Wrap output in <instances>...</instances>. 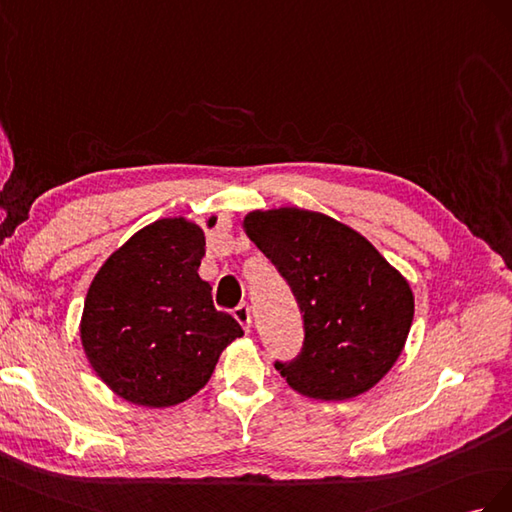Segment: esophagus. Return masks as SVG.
I'll list each match as a JSON object with an SVG mask.
<instances>
[{
  "instance_id": "34e87169",
  "label": "esophagus",
  "mask_w": 512,
  "mask_h": 512,
  "mask_svg": "<svg viewBox=\"0 0 512 512\" xmlns=\"http://www.w3.org/2000/svg\"><path fill=\"white\" fill-rule=\"evenodd\" d=\"M233 317L238 319V324L248 332L251 330V311H248V306L246 304H240L236 311H233Z\"/></svg>"
}]
</instances>
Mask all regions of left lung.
I'll list each match as a JSON object with an SVG mask.
<instances>
[{"mask_svg": "<svg viewBox=\"0 0 512 512\" xmlns=\"http://www.w3.org/2000/svg\"><path fill=\"white\" fill-rule=\"evenodd\" d=\"M242 227L291 285L304 319L296 360L274 367L296 392L345 401L399 360L414 319L405 276L349 225L313 210H253Z\"/></svg>", "mask_w": 512, "mask_h": 512, "instance_id": "1", "label": "left lung"}]
</instances>
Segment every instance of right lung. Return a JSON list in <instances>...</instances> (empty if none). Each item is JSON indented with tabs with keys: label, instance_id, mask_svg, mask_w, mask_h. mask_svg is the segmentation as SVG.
Masks as SVG:
<instances>
[{
	"label": "right lung",
	"instance_id": "1",
	"mask_svg": "<svg viewBox=\"0 0 512 512\" xmlns=\"http://www.w3.org/2000/svg\"><path fill=\"white\" fill-rule=\"evenodd\" d=\"M216 225L210 216L206 227ZM206 233L184 216L160 218L113 251L87 289L79 324L83 352L120 399L163 410L188 401L242 337L216 311L199 276Z\"/></svg>",
	"mask_w": 512,
	"mask_h": 512
}]
</instances>
